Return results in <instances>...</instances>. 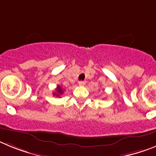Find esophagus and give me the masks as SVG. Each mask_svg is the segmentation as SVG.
Listing matches in <instances>:
<instances>
[{
  "mask_svg": "<svg viewBox=\"0 0 156 156\" xmlns=\"http://www.w3.org/2000/svg\"><path fill=\"white\" fill-rule=\"evenodd\" d=\"M85 84H86V81H80L79 82H78V85H79L80 86H84V85H85Z\"/></svg>",
  "mask_w": 156,
  "mask_h": 156,
  "instance_id": "obj_1",
  "label": "esophagus"
}]
</instances>
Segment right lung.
<instances>
[{
    "label": "right lung",
    "instance_id": "1",
    "mask_svg": "<svg viewBox=\"0 0 156 156\" xmlns=\"http://www.w3.org/2000/svg\"><path fill=\"white\" fill-rule=\"evenodd\" d=\"M64 90L60 85H57V88H56V92H54V95H57V97H60V95H62Z\"/></svg>",
    "mask_w": 156,
    "mask_h": 156
}]
</instances>
